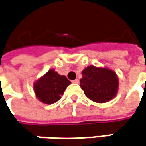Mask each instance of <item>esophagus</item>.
Returning <instances> with one entry per match:
<instances>
[{"label":"esophagus","instance_id":"1","mask_svg":"<svg viewBox=\"0 0 146 146\" xmlns=\"http://www.w3.org/2000/svg\"><path fill=\"white\" fill-rule=\"evenodd\" d=\"M73 82H74V83H78L79 82V80L78 79H75V80H73Z\"/></svg>","mask_w":146,"mask_h":146}]
</instances>
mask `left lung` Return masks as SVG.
Listing matches in <instances>:
<instances>
[{
  "label": "left lung",
  "mask_w": 146,
  "mask_h": 146,
  "mask_svg": "<svg viewBox=\"0 0 146 146\" xmlns=\"http://www.w3.org/2000/svg\"><path fill=\"white\" fill-rule=\"evenodd\" d=\"M80 87L85 95L96 102L113 98L118 88L116 74L108 68L89 66L82 72Z\"/></svg>",
  "instance_id": "8db88e82"
}]
</instances>
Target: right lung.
<instances>
[{
    "label": "right lung",
    "mask_w": 146,
    "mask_h": 146,
    "mask_svg": "<svg viewBox=\"0 0 146 146\" xmlns=\"http://www.w3.org/2000/svg\"><path fill=\"white\" fill-rule=\"evenodd\" d=\"M70 81L64 75H59L54 70H49L35 84L37 98L44 103L52 104L58 102L64 94Z\"/></svg>",
    "instance_id": "1"
}]
</instances>
